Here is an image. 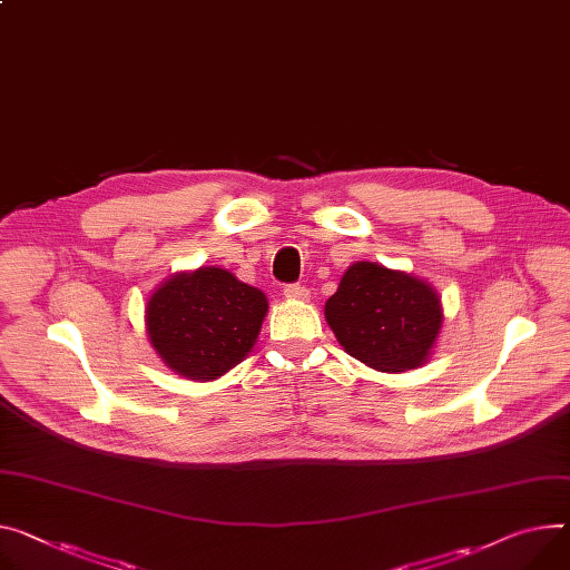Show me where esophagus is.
Listing matches in <instances>:
<instances>
[{"instance_id":"1","label":"esophagus","mask_w":570,"mask_h":570,"mask_svg":"<svg viewBox=\"0 0 570 570\" xmlns=\"http://www.w3.org/2000/svg\"><path fill=\"white\" fill-rule=\"evenodd\" d=\"M283 294H285L287 298H301V301L311 296L308 287H305V285H298V283H289V285H285V287H283Z\"/></svg>"}]
</instances>
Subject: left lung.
Instances as JSON below:
<instances>
[{
    "label": "left lung",
    "instance_id": "8db88e82",
    "mask_svg": "<svg viewBox=\"0 0 570 570\" xmlns=\"http://www.w3.org/2000/svg\"><path fill=\"white\" fill-rule=\"evenodd\" d=\"M324 315L344 352L379 372L424 363L443 324L433 287L374 262H356L344 272Z\"/></svg>",
    "mask_w": 570,
    "mask_h": 570
}]
</instances>
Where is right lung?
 Wrapping results in <instances>:
<instances>
[{
  "label": "right lung",
  "mask_w": 570,
  "mask_h": 570,
  "mask_svg": "<svg viewBox=\"0 0 570 570\" xmlns=\"http://www.w3.org/2000/svg\"><path fill=\"white\" fill-rule=\"evenodd\" d=\"M267 296L230 272L203 267L166 281L148 301V337L161 361L191 381L226 374L246 358Z\"/></svg>",
  "instance_id": "add662e5"
}]
</instances>
